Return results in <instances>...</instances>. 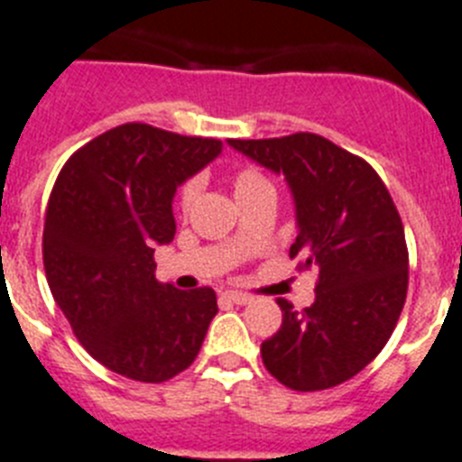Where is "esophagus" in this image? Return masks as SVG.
<instances>
[{
  "label": "esophagus",
  "instance_id": "esophagus-1",
  "mask_svg": "<svg viewBox=\"0 0 462 462\" xmlns=\"http://www.w3.org/2000/svg\"><path fill=\"white\" fill-rule=\"evenodd\" d=\"M224 297H226L228 301L238 303V306H245V303L252 301L250 294H243V291H236V290H226L224 291Z\"/></svg>",
  "mask_w": 462,
  "mask_h": 462
}]
</instances>
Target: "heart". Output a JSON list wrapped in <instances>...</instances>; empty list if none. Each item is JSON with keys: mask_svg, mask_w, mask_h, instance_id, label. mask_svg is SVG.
Segmentation results:
<instances>
[{"mask_svg": "<svg viewBox=\"0 0 462 462\" xmlns=\"http://www.w3.org/2000/svg\"><path fill=\"white\" fill-rule=\"evenodd\" d=\"M271 182L266 177L262 175L259 171H252V168H245V171H238L234 175V193H236V200H245L254 193H262V191H269ZM199 191H200V182L193 177L189 182H184V187L180 189V199H177V205H180V210L189 212L191 210V205L196 203L199 199Z\"/></svg>", "mask_w": 462, "mask_h": 462, "instance_id": "b5f03b06", "label": "heart"}]
</instances>
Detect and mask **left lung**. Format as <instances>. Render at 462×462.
I'll use <instances>...</instances> for the list:
<instances>
[{
	"instance_id": "1",
	"label": "left lung",
	"mask_w": 462,
	"mask_h": 462,
	"mask_svg": "<svg viewBox=\"0 0 462 462\" xmlns=\"http://www.w3.org/2000/svg\"><path fill=\"white\" fill-rule=\"evenodd\" d=\"M228 144L285 175L297 217L290 257L320 271L309 309L278 299L282 325L262 344L263 366L299 393L344 383L383 350L404 309L409 252L400 212L372 165L320 135Z\"/></svg>"
}]
</instances>
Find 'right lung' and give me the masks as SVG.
<instances>
[{"instance_id": "add662e5", "label": "right lung", "mask_w": 462, "mask_h": 462, "mask_svg": "<svg viewBox=\"0 0 462 462\" xmlns=\"http://www.w3.org/2000/svg\"><path fill=\"white\" fill-rule=\"evenodd\" d=\"M222 142L147 124L102 133L62 165L43 222L51 294L86 350L112 372L161 383L199 355L217 297L156 280L153 247L175 238L177 187Z\"/></svg>"}]
</instances>
